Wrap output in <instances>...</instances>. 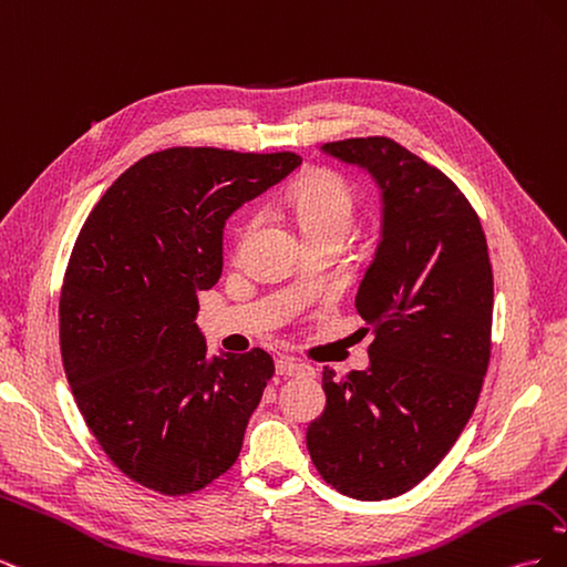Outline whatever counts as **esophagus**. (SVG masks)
Wrapping results in <instances>:
<instances>
[{
    "label": "esophagus",
    "mask_w": 567,
    "mask_h": 567,
    "mask_svg": "<svg viewBox=\"0 0 567 567\" xmlns=\"http://www.w3.org/2000/svg\"><path fill=\"white\" fill-rule=\"evenodd\" d=\"M277 373L279 375H307V373H315V369L302 364V362H296V359H290V357H281V359H277Z\"/></svg>",
    "instance_id": "obj_1"
}]
</instances>
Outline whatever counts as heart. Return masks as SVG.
Listing matches in <instances>:
<instances>
[{
	"label": "heart",
	"mask_w": 567,
	"mask_h": 567,
	"mask_svg": "<svg viewBox=\"0 0 567 567\" xmlns=\"http://www.w3.org/2000/svg\"><path fill=\"white\" fill-rule=\"evenodd\" d=\"M288 205L296 213L302 234L312 236L321 231H346L352 225L354 217V196L348 182L321 173L302 179L288 192ZM257 225V217H252L246 227V234Z\"/></svg>",
	"instance_id": "heart-1"
}]
</instances>
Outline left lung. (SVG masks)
Wrapping results in <instances>:
<instances>
[{
    "mask_svg": "<svg viewBox=\"0 0 567 567\" xmlns=\"http://www.w3.org/2000/svg\"><path fill=\"white\" fill-rule=\"evenodd\" d=\"M371 173L383 231L357 312L369 369H323L326 409L307 427L321 477L352 499L409 492L452 450L489 364L494 279L483 225L458 186L388 136L321 146Z\"/></svg>",
    "mask_w": 567,
    "mask_h": 567,
    "instance_id": "8db88e82",
    "label": "left lung"
}]
</instances>
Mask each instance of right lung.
I'll list each match as a JSON object with an SVG mask.
<instances>
[{
	"label": "right lung",
	"instance_id": "add662e5",
	"mask_svg": "<svg viewBox=\"0 0 567 567\" xmlns=\"http://www.w3.org/2000/svg\"><path fill=\"white\" fill-rule=\"evenodd\" d=\"M300 163L286 151L151 153L80 229L59 302L63 369L84 423L134 483L192 494L236 463L274 362L260 348L208 359L198 296L219 281L231 213Z\"/></svg>",
	"mask_w": 567,
	"mask_h": 567
}]
</instances>
